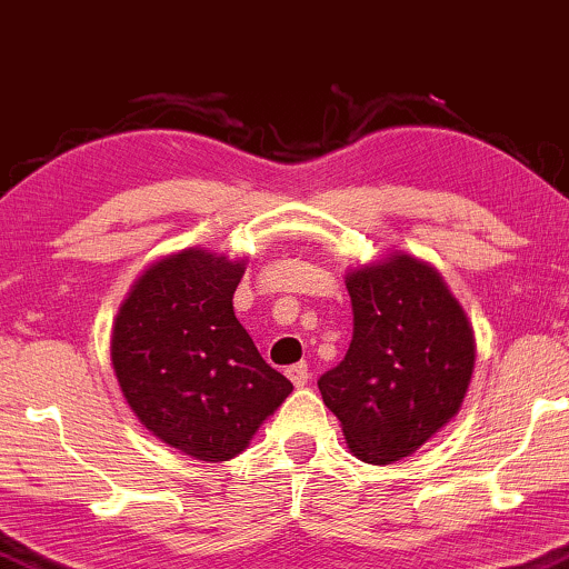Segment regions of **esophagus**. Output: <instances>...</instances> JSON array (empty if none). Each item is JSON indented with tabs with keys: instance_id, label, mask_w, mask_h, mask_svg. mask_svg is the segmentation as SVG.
Wrapping results in <instances>:
<instances>
[{
	"instance_id": "obj_1",
	"label": "esophagus",
	"mask_w": 569,
	"mask_h": 569,
	"mask_svg": "<svg viewBox=\"0 0 569 569\" xmlns=\"http://www.w3.org/2000/svg\"><path fill=\"white\" fill-rule=\"evenodd\" d=\"M287 377H290L295 387H305L310 382V369L305 361H300V365H292L290 369H287Z\"/></svg>"
}]
</instances>
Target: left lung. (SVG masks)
<instances>
[{
  "label": "left lung",
  "instance_id": "1",
  "mask_svg": "<svg viewBox=\"0 0 569 569\" xmlns=\"http://www.w3.org/2000/svg\"><path fill=\"white\" fill-rule=\"evenodd\" d=\"M346 290L349 351L318 387L353 455L390 465L462 406L475 367L472 328L439 271L408 253L351 271Z\"/></svg>",
  "mask_w": 569,
  "mask_h": 569
}]
</instances>
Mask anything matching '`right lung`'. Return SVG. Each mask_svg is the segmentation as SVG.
I'll list each match as a JSON object with an SVG mask.
<instances>
[{"label":"right lung","instance_id":"right-lung-1","mask_svg":"<svg viewBox=\"0 0 569 569\" xmlns=\"http://www.w3.org/2000/svg\"><path fill=\"white\" fill-rule=\"evenodd\" d=\"M243 261L184 249L138 279L112 331V365L141 423L184 455H241L292 382L271 369L233 312Z\"/></svg>","mask_w":569,"mask_h":569}]
</instances>
